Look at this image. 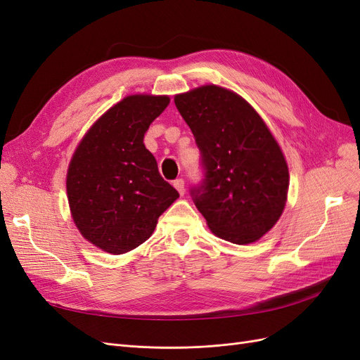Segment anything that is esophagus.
<instances>
[{
    "label": "esophagus",
    "instance_id": "obj_1",
    "mask_svg": "<svg viewBox=\"0 0 360 360\" xmlns=\"http://www.w3.org/2000/svg\"><path fill=\"white\" fill-rule=\"evenodd\" d=\"M174 188H176V189L179 191L180 195H184V192H186V189H184V180H183V179L174 180Z\"/></svg>",
    "mask_w": 360,
    "mask_h": 360
}]
</instances>
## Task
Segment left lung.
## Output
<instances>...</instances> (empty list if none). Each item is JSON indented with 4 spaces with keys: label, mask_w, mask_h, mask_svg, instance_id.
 <instances>
[{
    "label": "left lung",
    "mask_w": 360,
    "mask_h": 360,
    "mask_svg": "<svg viewBox=\"0 0 360 360\" xmlns=\"http://www.w3.org/2000/svg\"><path fill=\"white\" fill-rule=\"evenodd\" d=\"M201 153L202 179L191 197L217 236L252 243L285 207L288 167L263 120L246 101L205 85L174 99Z\"/></svg>",
    "instance_id": "1"
}]
</instances>
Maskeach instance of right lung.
<instances>
[{
    "label": "right lung",
    "instance_id": "1",
    "mask_svg": "<svg viewBox=\"0 0 360 360\" xmlns=\"http://www.w3.org/2000/svg\"><path fill=\"white\" fill-rule=\"evenodd\" d=\"M167 96H129L105 112L84 136L68 171L73 221L86 240L114 255L153 234L158 217L179 198L144 146Z\"/></svg>",
    "mask_w": 360,
    "mask_h": 360
}]
</instances>
